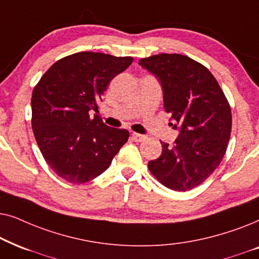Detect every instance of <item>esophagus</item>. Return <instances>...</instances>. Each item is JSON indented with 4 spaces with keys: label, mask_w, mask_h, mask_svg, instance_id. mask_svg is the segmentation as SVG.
Listing matches in <instances>:
<instances>
[{
    "label": "esophagus",
    "mask_w": 259,
    "mask_h": 259,
    "mask_svg": "<svg viewBox=\"0 0 259 259\" xmlns=\"http://www.w3.org/2000/svg\"><path fill=\"white\" fill-rule=\"evenodd\" d=\"M133 140L135 141V142H142V141L146 139V136L144 135H141V134H137V133H133Z\"/></svg>",
    "instance_id": "1"
}]
</instances>
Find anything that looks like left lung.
I'll use <instances>...</instances> for the list:
<instances>
[{
	"instance_id": "obj_1",
	"label": "left lung",
	"mask_w": 259,
	"mask_h": 259,
	"mask_svg": "<svg viewBox=\"0 0 259 259\" xmlns=\"http://www.w3.org/2000/svg\"><path fill=\"white\" fill-rule=\"evenodd\" d=\"M139 64L158 78L170 125L179 129L175 143L161 142V156L148 162V168L167 188L191 191L226 153L232 127L229 102L211 72L186 55L162 53Z\"/></svg>"
}]
</instances>
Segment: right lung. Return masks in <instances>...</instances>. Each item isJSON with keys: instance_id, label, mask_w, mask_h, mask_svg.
<instances>
[{"instance_id": "obj_1", "label": "right lung", "mask_w": 259, "mask_h": 259, "mask_svg": "<svg viewBox=\"0 0 259 259\" xmlns=\"http://www.w3.org/2000/svg\"><path fill=\"white\" fill-rule=\"evenodd\" d=\"M132 57L79 52L48 68L32 95V127L41 154L58 177L71 184L94 180L111 164L129 132L105 125L98 103Z\"/></svg>"}]
</instances>
